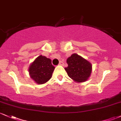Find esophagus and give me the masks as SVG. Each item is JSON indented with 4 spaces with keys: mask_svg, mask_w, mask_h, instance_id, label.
<instances>
[{
    "mask_svg": "<svg viewBox=\"0 0 121 121\" xmlns=\"http://www.w3.org/2000/svg\"><path fill=\"white\" fill-rule=\"evenodd\" d=\"M59 65H62V66H63V65H64V62H62V61H61L59 62Z\"/></svg>",
    "mask_w": 121,
    "mask_h": 121,
    "instance_id": "34e87169",
    "label": "esophagus"
}]
</instances>
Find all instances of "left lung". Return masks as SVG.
Segmentation results:
<instances>
[{
  "label": "left lung",
  "instance_id": "8db88e82",
  "mask_svg": "<svg viewBox=\"0 0 121 121\" xmlns=\"http://www.w3.org/2000/svg\"><path fill=\"white\" fill-rule=\"evenodd\" d=\"M68 66L65 68L69 77L79 82L85 81L91 72V65L86 60L74 53L66 60Z\"/></svg>",
  "mask_w": 121,
  "mask_h": 121
}]
</instances>
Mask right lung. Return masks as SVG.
Masks as SVG:
<instances>
[{
  "label": "right lung",
  "instance_id": "add662e5",
  "mask_svg": "<svg viewBox=\"0 0 121 121\" xmlns=\"http://www.w3.org/2000/svg\"><path fill=\"white\" fill-rule=\"evenodd\" d=\"M55 66L51 60L42 55L38 56L29 68L30 76L37 84H43L52 77Z\"/></svg>",
  "mask_w": 121,
  "mask_h": 121
}]
</instances>
